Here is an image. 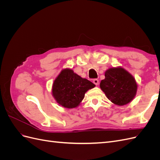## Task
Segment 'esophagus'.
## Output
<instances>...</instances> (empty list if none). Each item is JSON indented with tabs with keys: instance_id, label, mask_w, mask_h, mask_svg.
<instances>
[{
	"instance_id": "1",
	"label": "esophagus",
	"mask_w": 160,
	"mask_h": 160,
	"mask_svg": "<svg viewBox=\"0 0 160 160\" xmlns=\"http://www.w3.org/2000/svg\"><path fill=\"white\" fill-rule=\"evenodd\" d=\"M93 83H94L95 85H99V80H98V79H93Z\"/></svg>"
}]
</instances>
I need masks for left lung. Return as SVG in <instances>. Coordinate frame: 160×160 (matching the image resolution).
Returning a JSON list of instances; mask_svg holds the SVG:
<instances>
[{"instance_id":"obj_1","label":"left lung","mask_w":160,"mask_h":160,"mask_svg":"<svg viewBox=\"0 0 160 160\" xmlns=\"http://www.w3.org/2000/svg\"><path fill=\"white\" fill-rule=\"evenodd\" d=\"M100 88L113 103L119 106L126 105L135 98L138 84L132 74L121 67L109 68L105 72Z\"/></svg>"}]
</instances>
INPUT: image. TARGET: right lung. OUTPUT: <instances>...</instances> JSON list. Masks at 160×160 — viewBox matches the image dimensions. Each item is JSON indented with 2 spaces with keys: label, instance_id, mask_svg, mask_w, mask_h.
Instances as JSON below:
<instances>
[{
  "label": "right lung",
  "instance_id": "right-lung-1",
  "mask_svg": "<svg viewBox=\"0 0 160 160\" xmlns=\"http://www.w3.org/2000/svg\"><path fill=\"white\" fill-rule=\"evenodd\" d=\"M95 87V84L82 78L72 69H65L54 81L52 95L62 107L72 109L79 106L86 92Z\"/></svg>",
  "mask_w": 160,
  "mask_h": 160
}]
</instances>
